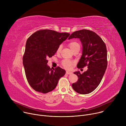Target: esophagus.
Masks as SVG:
<instances>
[{
    "label": "esophagus",
    "mask_w": 126,
    "mask_h": 126,
    "mask_svg": "<svg viewBox=\"0 0 126 126\" xmlns=\"http://www.w3.org/2000/svg\"><path fill=\"white\" fill-rule=\"evenodd\" d=\"M66 74H72V72H71L69 71H66Z\"/></svg>",
    "instance_id": "34e87169"
}]
</instances>
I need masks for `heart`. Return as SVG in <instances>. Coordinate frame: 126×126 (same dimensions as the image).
I'll use <instances>...</instances> for the list:
<instances>
[{
	"label": "heart",
	"instance_id": "b5f03b06",
	"mask_svg": "<svg viewBox=\"0 0 126 126\" xmlns=\"http://www.w3.org/2000/svg\"><path fill=\"white\" fill-rule=\"evenodd\" d=\"M69 46L70 48L71 49V50L72 51L73 49H74L77 47L80 46V45H79V44L78 43H77L76 41H72V42H71L69 44ZM61 49V46H59L58 48V49L57 50V53H59L60 52ZM62 64H63V66L65 68L69 69L71 67V66H72V65L73 64V62L71 61H69V60H65L63 61Z\"/></svg>",
	"mask_w": 126,
	"mask_h": 126
}]
</instances>
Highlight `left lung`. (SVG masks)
I'll return each instance as SVG.
<instances>
[{"instance_id": "obj_1", "label": "left lung", "mask_w": 126, "mask_h": 126, "mask_svg": "<svg viewBox=\"0 0 126 126\" xmlns=\"http://www.w3.org/2000/svg\"><path fill=\"white\" fill-rule=\"evenodd\" d=\"M79 38L82 45V56L77 67L88 68L83 74L76 71L78 80L72 84L76 92L87 94L93 92L100 84L107 67V51L106 45L101 37L93 31L86 29L72 33L68 39Z\"/></svg>"}]
</instances>
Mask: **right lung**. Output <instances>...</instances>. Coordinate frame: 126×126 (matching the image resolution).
<instances>
[{
    "label": "right lung",
    "mask_w": 126,
    "mask_h": 126,
    "mask_svg": "<svg viewBox=\"0 0 126 126\" xmlns=\"http://www.w3.org/2000/svg\"><path fill=\"white\" fill-rule=\"evenodd\" d=\"M69 35L68 33L44 29L35 32L28 38L23 64L27 80L36 91L44 94L52 91L65 74L66 71L59 67L50 68L47 59L55 55Z\"/></svg>",
    "instance_id": "1"
}]
</instances>
